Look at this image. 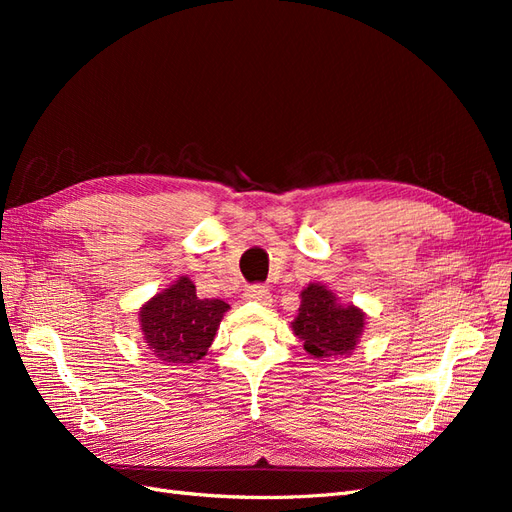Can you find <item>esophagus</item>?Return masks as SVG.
I'll list each match as a JSON object with an SVG mask.
<instances>
[{
	"instance_id": "34e87169",
	"label": "esophagus",
	"mask_w": 512,
	"mask_h": 512,
	"mask_svg": "<svg viewBox=\"0 0 512 512\" xmlns=\"http://www.w3.org/2000/svg\"><path fill=\"white\" fill-rule=\"evenodd\" d=\"M243 297H245V301H254V303L267 305L271 301V292L265 286H250V288L245 290Z\"/></svg>"
}]
</instances>
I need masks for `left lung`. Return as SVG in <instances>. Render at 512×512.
I'll use <instances>...</instances> for the list:
<instances>
[{"label": "left lung", "instance_id": "8db88e82", "mask_svg": "<svg viewBox=\"0 0 512 512\" xmlns=\"http://www.w3.org/2000/svg\"><path fill=\"white\" fill-rule=\"evenodd\" d=\"M365 327V314L354 305H339L335 294L322 284H309L301 292L299 316L292 322V331L303 348L316 356L348 354L354 350Z\"/></svg>", "mask_w": 512, "mask_h": 512}]
</instances>
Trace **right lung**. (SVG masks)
Returning a JSON list of instances; mask_svg holds the SVG:
<instances>
[{"mask_svg": "<svg viewBox=\"0 0 512 512\" xmlns=\"http://www.w3.org/2000/svg\"><path fill=\"white\" fill-rule=\"evenodd\" d=\"M228 303L198 299L188 277L153 297L141 309L147 346L168 365H190L207 354Z\"/></svg>", "mask_w": 512, "mask_h": 512, "instance_id": "1", "label": "right lung"}]
</instances>
